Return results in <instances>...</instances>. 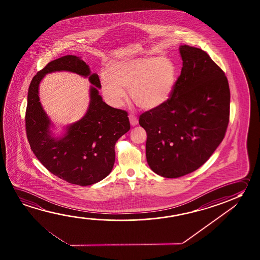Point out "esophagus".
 Here are the masks:
<instances>
[{
	"instance_id": "esophagus-1",
	"label": "esophagus",
	"mask_w": 260,
	"mask_h": 260,
	"mask_svg": "<svg viewBox=\"0 0 260 260\" xmlns=\"http://www.w3.org/2000/svg\"><path fill=\"white\" fill-rule=\"evenodd\" d=\"M128 119L131 121V124L132 126H136L137 124L139 123V119L137 118L136 116L133 115V114H129L128 115Z\"/></svg>"
}]
</instances>
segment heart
<instances>
[{
	"mask_svg": "<svg viewBox=\"0 0 260 260\" xmlns=\"http://www.w3.org/2000/svg\"><path fill=\"white\" fill-rule=\"evenodd\" d=\"M109 73L101 74L103 96L110 105L119 108L126 99L123 88L138 106L153 110L171 98L178 80L174 62L166 57H142L116 60Z\"/></svg>",
	"mask_w": 260,
	"mask_h": 260,
	"instance_id": "heart-1",
	"label": "heart"
}]
</instances>
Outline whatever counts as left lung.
<instances>
[{
	"label": "left lung",
	"instance_id": "obj_1",
	"mask_svg": "<svg viewBox=\"0 0 260 260\" xmlns=\"http://www.w3.org/2000/svg\"><path fill=\"white\" fill-rule=\"evenodd\" d=\"M182 69L173 93L161 106L145 111L149 168L164 178L191 173L221 143L230 121V91L225 73L206 51L181 45Z\"/></svg>",
	"mask_w": 260,
	"mask_h": 260
}]
</instances>
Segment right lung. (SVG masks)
Returning a JSON list of instances; mask_svg holds the SVG:
<instances>
[{
    "instance_id": "right-lung-1",
    "label": "right lung",
    "mask_w": 260,
    "mask_h": 260,
    "mask_svg": "<svg viewBox=\"0 0 260 260\" xmlns=\"http://www.w3.org/2000/svg\"><path fill=\"white\" fill-rule=\"evenodd\" d=\"M66 70L89 76V108L83 118L68 126L63 137L52 136V124L38 98L39 82L47 73ZM96 73L74 55L52 60L30 81L25 114L26 134L30 149L43 166L69 183L89 186L106 178L115 162V144L131 128L127 111L109 106L98 89Z\"/></svg>"
}]
</instances>
